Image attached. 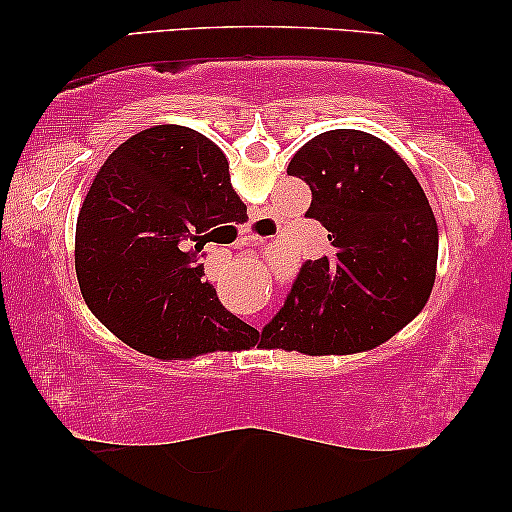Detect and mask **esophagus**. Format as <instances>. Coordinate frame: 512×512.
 Instances as JSON below:
<instances>
[{
  "instance_id": "34e87169",
  "label": "esophagus",
  "mask_w": 512,
  "mask_h": 512,
  "mask_svg": "<svg viewBox=\"0 0 512 512\" xmlns=\"http://www.w3.org/2000/svg\"><path fill=\"white\" fill-rule=\"evenodd\" d=\"M256 240H258V237L251 233V230H242V242L244 244H251V242H256Z\"/></svg>"
}]
</instances>
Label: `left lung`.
Returning a JSON list of instances; mask_svg holds the SVG:
<instances>
[{
    "instance_id": "8db88e82",
    "label": "left lung",
    "mask_w": 512,
    "mask_h": 512,
    "mask_svg": "<svg viewBox=\"0 0 512 512\" xmlns=\"http://www.w3.org/2000/svg\"><path fill=\"white\" fill-rule=\"evenodd\" d=\"M312 191L307 219L328 233V254L305 261L263 347L303 354L370 349L417 317L431 296L438 226L403 158L368 132L328 130L291 158Z\"/></svg>"
}]
</instances>
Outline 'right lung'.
<instances>
[{"mask_svg":"<svg viewBox=\"0 0 512 512\" xmlns=\"http://www.w3.org/2000/svg\"><path fill=\"white\" fill-rule=\"evenodd\" d=\"M237 200L226 156L200 132L156 125L118 146L76 221V277L95 317L158 359L254 347L256 328L221 305L200 263Z\"/></svg>","mask_w":512,"mask_h":512,"instance_id":"obj_1","label":"right lung"}]
</instances>
